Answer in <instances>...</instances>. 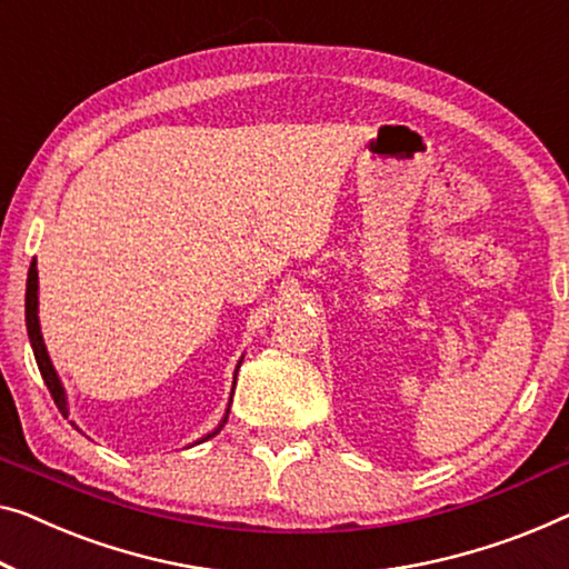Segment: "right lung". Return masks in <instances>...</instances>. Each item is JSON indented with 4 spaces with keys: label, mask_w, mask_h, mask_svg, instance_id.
Instances as JSON below:
<instances>
[{
    "label": "right lung",
    "mask_w": 569,
    "mask_h": 569,
    "mask_svg": "<svg viewBox=\"0 0 569 569\" xmlns=\"http://www.w3.org/2000/svg\"><path fill=\"white\" fill-rule=\"evenodd\" d=\"M24 321H28V337H30V345H32V352H36V360H38V368H40V376L46 380L50 396H53V401L58 406V411L68 413V403H66V391L61 386V378H58V372L53 368V362L48 358V350H46V342H42V335H40V319H38V268H36V260H32L30 266V273H28V291H24ZM242 362V360H240ZM240 368V366H237ZM237 378V372H234ZM230 413V409H227ZM227 421V417L222 419V423ZM222 423L201 439V442H207L214 435H219V429H222Z\"/></svg>",
    "instance_id": "add662e5"
}]
</instances>
